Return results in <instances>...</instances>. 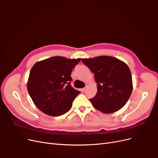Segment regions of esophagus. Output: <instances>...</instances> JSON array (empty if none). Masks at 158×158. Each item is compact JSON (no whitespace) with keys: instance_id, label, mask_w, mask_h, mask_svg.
Masks as SVG:
<instances>
[{"instance_id":"1","label":"esophagus","mask_w":158,"mask_h":158,"mask_svg":"<svg viewBox=\"0 0 158 158\" xmlns=\"http://www.w3.org/2000/svg\"><path fill=\"white\" fill-rule=\"evenodd\" d=\"M85 88H82V89H80V91H81V92H85Z\"/></svg>"}]
</instances>
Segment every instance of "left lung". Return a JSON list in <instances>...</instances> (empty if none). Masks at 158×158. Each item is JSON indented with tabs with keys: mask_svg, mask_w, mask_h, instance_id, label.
<instances>
[{
	"mask_svg": "<svg viewBox=\"0 0 158 158\" xmlns=\"http://www.w3.org/2000/svg\"><path fill=\"white\" fill-rule=\"evenodd\" d=\"M82 62L94 74L98 92L90 101L94 108L103 113L121 109L132 91L130 69L123 61L111 56L82 59Z\"/></svg>",
	"mask_w": 158,
	"mask_h": 158,
	"instance_id": "obj_1",
	"label": "left lung"
}]
</instances>
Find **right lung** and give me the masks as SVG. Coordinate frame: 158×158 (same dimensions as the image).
I'll return each instance as SVG.
<instances>
[{
  "label": "right lung",
  "mask_w": 158,
  "mask_h": 158,
  "mask_svg": "<svg viewBox=\"0 0 158 158\" xmlns=\"http://www.w3.org/2000/svg\"><path fill=\"white\" fill-rule=\"evenodd\" d=\"M80 58L56 56L38 61L32 66L27 89L32 101L41 111L52 117L68 112L80 93L71 86V72Z\"/></svg>",
  "instance_id": "obj_1"
}]
</instances>
